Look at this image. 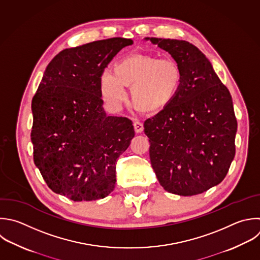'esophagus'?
Here are the masks:
<instances>
[{"mask_svg":"<svg viewBox=\"0 0 260 260\" xmlns=\"http://www.w3.org/2000/svg\"><path fill=\"white\" fill-rule=\"evenodd\" d=\"M133 126H134V130H135L136 133H141L143 131V129H144L143 124L140 123V122H134Z\"/></svg>","mask_w":260,"mask_h":260,"instance_id":"1","label":"esophagus"}]
</instances>
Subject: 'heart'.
<instances>
[{
  "instance_id": "b5f03b06",
  "label": "heart",
  "mask_w": 260,
  "mask_h": 260,
  "mask_svg": "<svg viewBox=\"0 0 260 260\" xmlns=\"http://www.w3.org/2000/svg\"><path fill=\"white\" fill-rule=\"evenodd\" d=\"M183 82V71L172 59L149 55L128 56L116 63L114 73L100 76L101 98L111 111H118L131 88L132 102L142 112L156 114L176 99Z\"/></svg>"
}]
</instances>
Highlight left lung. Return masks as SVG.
Returning a JSON list of instances; mask_svg holds the SVG:
<instances>
[{
    "instance_id": "obj_1",
    "label": "left lung",
    "mask_w": 260,
    "mask_h": 260,
    "mask_svg": "<svg viewBox=\"0 0 260 260\" xmlns=\"http://www.w3.org/2000/svg\"><path fill=\"white\" fill-rule=\"evenodd\" d=\"M168 52L183 71L174 102L144 122L151 167L170 193L192 196L219 184L235 156L237 120L229 89L195 46L145 38Z\"/></svg>"
}]
</instances>
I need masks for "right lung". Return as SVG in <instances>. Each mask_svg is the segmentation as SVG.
Listing matches in <instances>:
<instances>
[{
    "mask_svg": "<svg viewBox=\"0 0 260 260\" xmlns=\"http://www.w3.org/2000/svg\"><path fill=\"white\" fill-rule=\"evenodd\" d=\"M132 40L113 38L60 52L31 103L34 160L48 186L74 201L107 197L117 158L134 137L127 118L107 116L99 80Z\"/></svg>",
    "mask_w": 260,
    "mask_h": 260,
    "instance_id": "add662e5",
    "label": "right lung"
}]
</instances>
